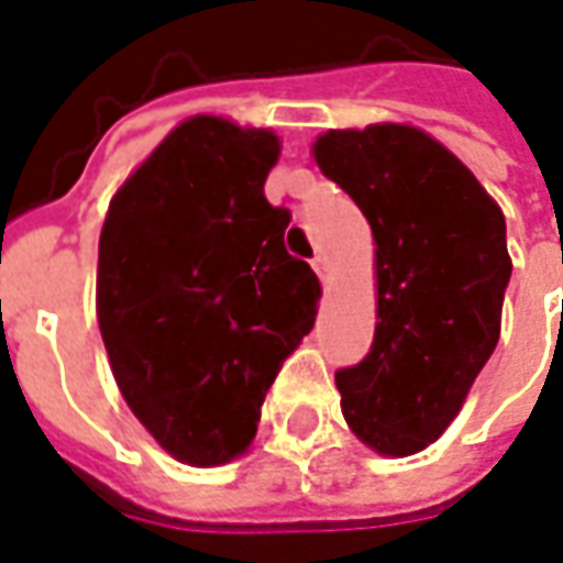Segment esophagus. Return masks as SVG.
Here are the masks:
<instances>
[{
	"instance_id": "34e87169",
	"label": "esophagus",
	"mask_w": 563,
	"mask_h": 563,
	"mask_svg": "<svg viewBox=\"0 0 563 563\" xmlns=\"http://www.w3.org/2000/svg\"><path fill=\"white\" fill-rule=\"evenodd\" d=\"M312 269H316V275H319L321 282L328 285V275H331V263H328V257H324V254H316V257H312Z\"/></svg>"
}]
</instances>
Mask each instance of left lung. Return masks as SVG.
<instances>
[{"label": "left lung", "mask_w": 563, "mask_h": 563, "mask_svg": "<svg viewBox=\"0 0 563 563\" xmlns=\"http://www.w3.org/2000/svg\"><path fill=\"white\" fill-rule=\"evenodd\" d=\"M316 162L377 242V331L362 362L336 371L343 417L374 451L407 456L451 426L494 355L511 278L506 217L417 128L328 131Z\"/></svg>", "instance_id": "8db88e82"}]
</instances>
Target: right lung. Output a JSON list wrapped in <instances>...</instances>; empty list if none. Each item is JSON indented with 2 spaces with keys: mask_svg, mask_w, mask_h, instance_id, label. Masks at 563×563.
Listing matches in <instances>:
<instances>
[{
  "mask_svg": "<svg viewBox=\"0 0 563 563\" xmlns=\"http://www.w3.org/2000/svg\"><path fill=\"white\" fill-rule=\"evenodd\" d=\"M275 158L273 131L196 115L128 177L100 232L112 377L189 466L251 444L266 389L316 324L319 278L285 247L288 208L263 196Z\"/></svg>",
  "mask_w": 563,
  "mask_h": 563,
  "instance_id": "right-lung-1",
  "label": "right lung"
}]
</instances>
